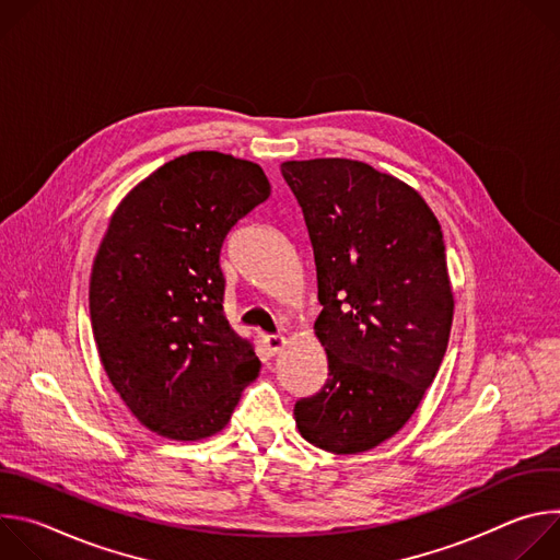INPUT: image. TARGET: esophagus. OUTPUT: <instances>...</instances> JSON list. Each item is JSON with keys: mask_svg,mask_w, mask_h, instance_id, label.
<instances>
[{"mask_svg": "<svg viewBox=\"0 0 560 560\" xmlns=\"http://www.w3.org/2000/svg\"><path fill=\"white\" fill-rule=\"evenodd\" d=\"M283 346H285V339L279 337V335H268V337H264V348L268 350L270 357H275Z\"/></svg>", "mask_w": 560, "mask_h": 560, "instance_id": "1", "label": "esophagus"}]
</instances>
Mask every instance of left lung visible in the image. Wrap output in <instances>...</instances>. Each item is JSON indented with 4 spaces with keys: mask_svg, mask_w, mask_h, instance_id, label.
I'll use <instances>...</instances> for the list:
<instances>
[{
    "mask_svg": "<svg viewBox=\"0 0 560 560\" xmlns=\"http://www.w3.org/2000/svg\"><path fill=\"white\" fill-rule=\"evenodd\" d=\"M307 225L328 381L294 406L299 434L368 452L421 406L447 350L454 292L441 223L406 182L354 159L283 162Z\"/></svg>",
    "mask_w": 560,
    "mask_h": 560,
    "instance_id": "left-lung-1",
    "label": "left lung"
}]
</instances>
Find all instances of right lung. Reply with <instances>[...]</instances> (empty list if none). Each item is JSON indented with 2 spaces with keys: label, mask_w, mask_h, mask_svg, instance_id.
I'll return each instance as SVG.
<instances>
[{
  "label": "right lung",
  "mask_w": 560,
  "mask_h": 560,
  "mask_svg": "<svg viewBox=\"0 0 560 560\" xmlns=\"http://www.w3.org/2000/svg\"><path fill=\"white\" fill-rule=\"evenodd\" d=\"M270 197L264 168L217 150L159 166L115 208L91 272V324L130 415L171 441L219 434L261 370L223 316L219 255Z\"/></svg>",
  "instance_id": "right-lung-1"
}]
</instances>
